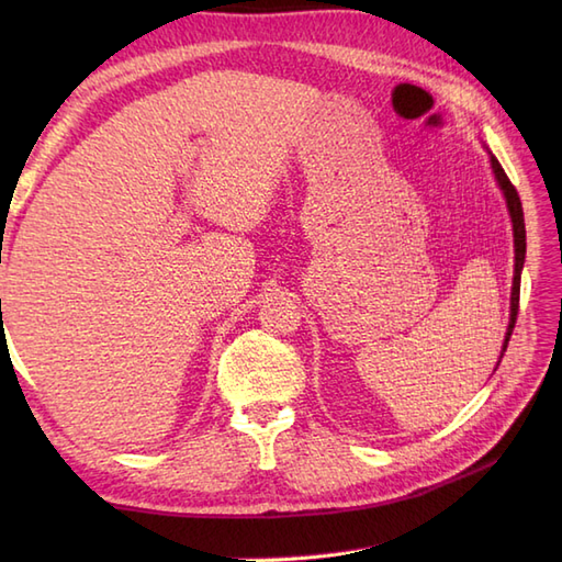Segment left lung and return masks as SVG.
Masks as SVG:
<instances>
[{
    "label": "left lung",
    "instance_id": "obj_1",
    "mask_svg": "<svg viewBox=\"0 0 562 562\" xmlns=\"http://www.w3.org/2000/svg\"><path fill=\"white\" fill-rule=\"evenodd\" d=\"M491 164H493V173L497 178V186L499 190L505 193L507 200V210H509V217H512V229H515V280H512V306H509V326L505 333V345H503V352H499V360H503V355L507 350V342L512 330H515L517 324V312H519V282H521V268H524V258H527V229H524V210H521V200L517 195V188L512 186V181L507 178V173L503 171V166L491 154ZM499 364V362H497ZM497 369V367H495Z\"/></svg>",
    "mask_w": 562,
    "mask_h": 562
}]
</instances>
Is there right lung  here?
Wrapping results in <instances>:
<instances>
[{
    "mask_svg": "<svg viewBox=\"0 0 562 562\" xmlns=\"http://www.w3.org/2000/svg\"><path fill=\"white\" fill-rule=\"evenodd\" d=\"M0 304H2V302H0Z\"/></svg>",
    "mask_w": 562,
    "mask_h": 562,
    "instance_id": "right-lung-1",
    "label": "right lung"
}]
</instances>
